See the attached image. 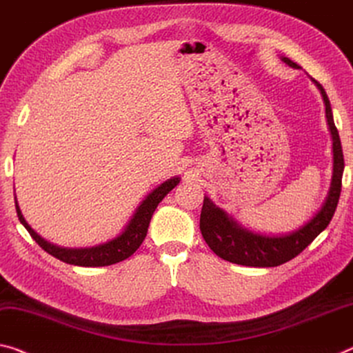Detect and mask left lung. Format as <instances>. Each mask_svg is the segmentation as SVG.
I'll list each match as a JSON object with an SVG mask.
<instances>
[{"label": "left lung", "instance_id": "left-lung-1", "mask_svg": "<svg viewBox=\"0 0 353 353\" xmlns=\"http://www.w3.org/2000/svg\"><path fill=\"white\" fill-rule=\"evenodd\" d=\"M283 61L290 67H295V69L300 67L289 58H283ZM316 85L321 89L323 102H325L327 121L333 138V179L325 203H323L322 209L317 212L316 216H312V220L307 221L305 226H301L295 232H290L288 236L268 237L239 226L220 207H216L209 198H204L199 229L209 248L221 259L247 267L281 265L284 262L294 259L295 256H299L332 221L339 201L341 187H343L344 155L325 89L317 81Z\"/></svg>", "mask_w": 353, "mask_h": 353}]
</instances>
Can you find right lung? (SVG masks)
<instances>
[{
    "label": "right lung",
    "mask_w": 353,
    "mask_h": 353,
    "mask_svg": "<svg viewBox=\"0 0 353 353\" xmlns=\"http://www.w3.org/2000/svg\"><path fill=\"white\" fill-rule=\"evenodd\" d=\"M179 183V177L168 179L166 182L161 183L160 187H157L152 193H149V196L143 201L141 205L138 207L135 215L128 223L124 232L119 237H116L110 242L97 245L92 248H61L52 245L47 240H43L37 232H34L28 223L25 221L23 215L19 209V205L15 203L17 215L21 225L26 228V231L30 232V236L36 240V243L42 250H46L48 254L54 256L56 259L65 262V264L72 265H80V267H105L116 264L130 257L135 251L139 248V245L143 243L144 237L148 234V228L150 223V218L157 209V205L161 199H163L168 193L171 192Z\"/></svg>",
    "instance_id": "1"
}]
</instances>
